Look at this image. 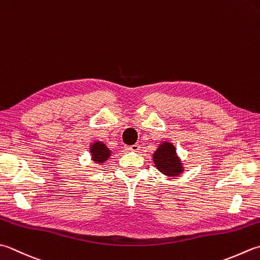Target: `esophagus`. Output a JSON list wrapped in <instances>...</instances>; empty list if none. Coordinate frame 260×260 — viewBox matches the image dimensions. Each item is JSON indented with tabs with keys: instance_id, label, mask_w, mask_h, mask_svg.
<instances>
[{
	"instance_id": "34e87169",
	"label": "esophagus",
	"mask_w": 260,
	"mask_h": 260,
	"mask_svg": "<svg viewBox=\"0 0 260 260\" xmlns=\"http://www.w3.org/2000/svg\"><path fill=\"white\" fill-rule=\"evenodd\" d=\"M126 150H128V151H133V152H139V150H140V145L139 144H133V145H127L126 147H125Z\"/></svg>"
}]
</instances>
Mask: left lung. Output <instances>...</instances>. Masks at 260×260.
Instances as JSON below:
<instances>
[{
    "mask_svg": "<svg viewBox=\"0 0 260 260\" xmlns=\"http://www.w3.org/2000/svg\"><path fill=\"white\" fill-rule=\"evenodd\" d=\"M153 161L160 172L170 177H176L184 171L179 157L176 154L175 146L171 143H162L153 154Z\"/></svg>",
    "mask_w": 260,
    "mask_h": 260,
    "instance_id": "8db88e82",
    "label": "left lung"
}]
</instances>
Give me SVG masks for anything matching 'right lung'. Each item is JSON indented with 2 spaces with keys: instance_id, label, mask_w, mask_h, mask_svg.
Instances as JSON below:
<instances>
[{
  "instance_id": "add662e5",
  "label": "right lung",
  "mask_w": 260,
  "mask_h": 260,
  "mask_svg": "<svg viewBox=\"0 0 260 260\" xmlns=\"http://www.w3.org/2000/svg\"><path fill=\"white\" fill-rule=\"evenodd\" d=\"M91 154H92V160L99 164H103L110 156V151L107 149V146L101 143V142H95L94 144L91 145Z\"/></svg>"
}]
</instances>
